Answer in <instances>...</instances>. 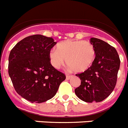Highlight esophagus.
I'll list each match as a JSON object with an SVG mask.
<instances>
[{
  "label": "esophagus",
  "instance_id": "1",
  "mask_svg": "<svg viewBox=\"0 0 128 128\" xmlns=\"http://www.w3.org/2000/svg\"><path fill=\"white\" fill-rule=\"evenodd\" d=\"M71 77H72V76H66V79H67V80H70V79H71Z\"/></svg>",
  "mask_w": 128,
  "mask_h": 128
}]
</instances>
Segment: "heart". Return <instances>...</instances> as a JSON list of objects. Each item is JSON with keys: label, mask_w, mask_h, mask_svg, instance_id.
<instances>
[{"label": "heart", "mask_w": 128, "mask_h": 128, "mask_svg": "<svg viewBox=\"0 0 128 128\" xmlns=\"http://www.w3.org/2000/svg\"><path fill=\"white\" fill-rule=\"evenodd\" d=\"M94 46L88 41L68 40L56 46V49H51L49 54L51 65L55 69L60 68L65 62L69 69L77 73H82L89 69L95 60Z\"/></svg>", "instance_id": "b5f03b06"}]
</instances>
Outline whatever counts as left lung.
<instances>
[{
  "label": "left lung",
  "mask_w": 128,
  "mask_h": 128,
  "mask_svg": "<svg viewBox=\"0 0 128 128\" xmlns=\"http://www.w3.org/2000/svg\"><path fill=\"white\" fill-rule=\"evenodd\" d=\"M90 42L95 49V60L89 69L76 74L81 82L75 93L85 102H100L115 87L120 60L115 48L106 42L92 38Z\"/></svg>",
  "instance_id": "left-lung-1"
}]
</instances>
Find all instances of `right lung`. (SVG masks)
Returning <instances> with one entry per match:
<instances>
[{
  "label": "right lung",
  "instance_id": "obj_1",
  "mask_svg": "<svg viewBox=\"0 0 128 128\" xmlns=\"http://www.w3.org/2000/svg\"><path fill=\"white\" fill-rule=\"evenodd\" d=\"M56 44L52 38L36 34L24 38L10 51L8 74L14 87L31 103L40 104L54 97L66 79L49 60V52Z\"/></svg>",
  "mask_w": 128,
  "mask_h": 128
}]
</instances>
